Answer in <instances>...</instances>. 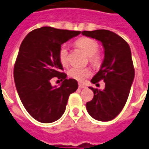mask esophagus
<instances>
[{
    "label": "esophagus",
    "instance_id": "obj_1",
    "mask_svg": "<svg viewBox=\"0 0 149 149\" xmlns=\"http://www.w3.org/2000/svg\"><path fill=\"white\" fill-rule=\"evenodd\" d=\"M78 86H79V88H81V89H83V88L86 87V86H85L84 84H81V83H79Z\"/></svg>",
    "mask_w": 149,
    "mask_h": 149
}]
</instances>
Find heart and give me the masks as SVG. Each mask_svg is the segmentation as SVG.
<instances>
[{"label": "heart", "mask_w": 149, "mask_h": 149, "mask_svg": "<svg viewBox=\"0 0 149 149\" xmlns=\"http://www.w3.org/2000/svg\"><path fill=\"white\" fill-rule=\"evenodd\" d=\"M76 45L89 56V60L92 64H99L100 62V55L97 52L99 49V45L96 40L89 37H81L76 41ZM58 59L62 66H68V47L66 45H62L58 50ZM68 73L72 78L78 81H84L91 75L92 72L88 68L73 67L68 70Z\"/></svg>", "instance_id": "obj_1"}]
</instances>
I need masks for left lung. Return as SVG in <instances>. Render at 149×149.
Returning <instances> with one entry per match:
<instances>
[{
  "label": "left lung",
  "instance_id": "left-lung-1",
  "mask_svg": "<svg viewBox=\"0 0 149 149\" xmlns=\"http://www.w3.org/2000/svg\"><path fill=\"white\" fill-rule=\"evenodd\" d=\"M81 34L100 40L104 49L103 63L91 81L95 84L103 80L105 88L100 91L90 87L94 98L86 103L87 112L95 120L111 121L124 108L134 81L130 46L123 38L109 30L83 31Z\"/></svg>",
  "mask_w": 149,
  "mask_h": 149
}]
</instances>
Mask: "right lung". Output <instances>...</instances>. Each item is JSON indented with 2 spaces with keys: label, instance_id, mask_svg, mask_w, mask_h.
<instances>
[{
  "label": "right lung",
  "instance_id": "obj_1",
  "mask_svg": "<svg viewBox=\"0 0 149 149\" xmlns=\"http://www.w3.org/2000/svg\"><path fill=\"white\" fill-rule=\"evenodd\" d=\"M80 31L42 27L29 32L19 47L14 68V79L20 100L36 121L51 123L63 114L68 97L78 88L75 79H67L58 59L61 45ZM63 81L52 87L50 80Z\"/></svg>",
  "mask_w": 149,
  "mask_h": 149
}]
</instances>
